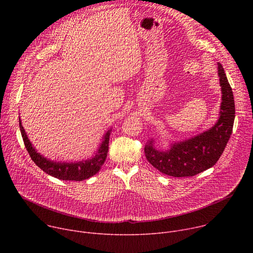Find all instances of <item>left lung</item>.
<instances>
[{
	"label": "left lung",
	"instance_id": "left-lung-1",
	"mask_svg": "<svg viewBox=\"0 0 253 253\" xmlns=\"http://www.w3.org/2000/svg\"><path fill=\"white\" fill-rule=\"evenodd\" d=\"M217 73L222 94L217 122L191 138L171 142L167 150L157 149L153 138L148 140L144 148L145 156L161 173L173 177L194 176L212 167L223 153L232 133L235 106L232 89L220 63Z\"/></svg>",
	"mask_w": 253,
	"mask_h": 253
}]
</instances>
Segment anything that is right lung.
<instances>
[{
	"instance_id": "add662e5",
	"label": "right lung",
	"mask_w": 253,
	"mask_h": 253,
	"mask_svg": "<svg viewBox=\"0 0 253 253\" xmlns=\"http://www.w3.org/2000/svg\"><path fill=\"white\" fill-rule=\"evenodd\" d=\"M19 122H20L19 123L20 130L24 140V144L31 159L44 172H46L47 174L55 178L66 180V181H70V180H74V181H82V180L88 179L93 175H95L96 173H98L101 166L104 164L106 160V157L108 154V148H109V139H110L112 128H110L103 135L102 141L100 143L97 151H95L93 157L86 160L76 161V162H62V161L50 160L36 150V148L31 143L30 139L28 138L27 133L25 132V129L22 125L20 118H19Z\"/></svg>"
}]
</instances>
